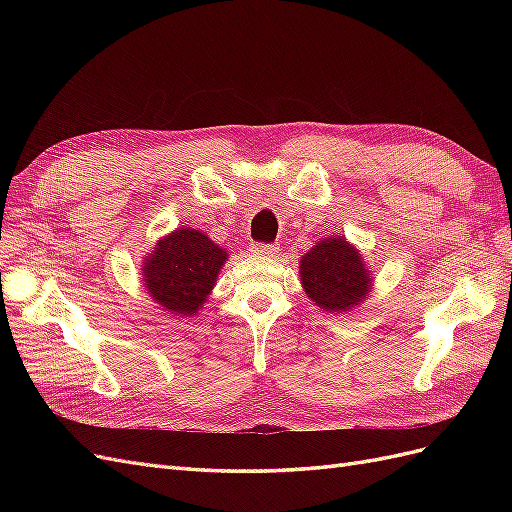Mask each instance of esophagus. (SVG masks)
<instances>
[{"label":"esophagus","mask_w":512,"mask_h":512,"mask_svg":"<svg viewBox=\"0 0 512 512\" xmlns=\"http://www.w3.org/2000/svg\"><path fill=\"white\" fill-rule=\"evenodd\" d=\"M252 252H254L256 256H265V258H269V256H275L277 252H280V247L273 245V243H260V241H254V243H252Z\"/></svg>","instance_id":"obj_1"}]
</instances>
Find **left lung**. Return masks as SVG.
I'll return each mask as SVG.
<instances>
[{
    "mask_svg": "<svg viewBox=\"0 0 512 512\" xmlns=\"http://www.w3.org/2000/svg\"><path fill=\"white\" fill-rule=\"evenodd\" d=\"M301 282L320 309L348 312L359 305L371 284L359 252L344 239H324L301 260Z\"/></svg>",
    "mask_w": 512,
    "mask_h": 512,
    "instance_id": "obj_1",
    "label": "left lung"
}]
</instances>
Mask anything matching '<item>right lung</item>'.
<instances>
[{
    "mask_svg": "<svg viewBox=\"0 0 512 512\" xmlns=\"http://www.w3.org/2000/svg\"><path fill=\"white\" fill-rule=\"evenodd\" d=\"M226 252L194 228L162 239L145 262V286L166 312L192 316L207 301Z\"/></svg>",
    "mask_w": 512,
    "mask_h": 512,
    "instance_id": "obj_1",
    "label": "right lung"
}]
</instances>
